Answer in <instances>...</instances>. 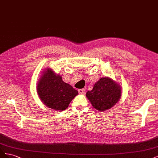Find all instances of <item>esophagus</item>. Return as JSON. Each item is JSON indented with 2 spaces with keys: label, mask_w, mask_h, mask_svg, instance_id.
I'll use <instances>...</instances> for the list:
<instances>
[{
  "label": "esophagus",
  "mask_w": 158,
  "mask_h": 158,
  "mask_svg": "<svg viewBox=\"0 0 158 158\" xmlns=\"http://www.w3.org/2000/svg\"><path fill=\"white\" fill-rule=\"evenodd\" d=\"M78 92H79V94H84L85 93V89L84 88L79 89H78Z\"/></svg>",
  "instance_id": "34e87169"
}]
</instances>
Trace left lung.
Returning a JSON list of instances; mask_svg holds the SVG:
<instances>
[{"label": "left lung", "mask_w": 158, "mask_h": 158, "mask_svg": "<svg viewBox=\"0 0 158 158\" xmlns=\"http://www.w3.org/2000/svg\"><path fill=\"white\" fill-rule=\"evenodd\" d=\"M121 94V87L118 84L106 77L98 81L92 90L88 91L86 97L94 108L99 111H104L117 103Z\"/></svg>", "instance_id": "obj_1"}]
</instances>
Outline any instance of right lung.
I'll list each match as a JSON object with an SVG mask.
<instances>
[{
  "label": "right lung",
  "mask_w": 158,
  "mask_h": 158,
  "mask_svg": "<svg viewBox=\"0 0 158 158\" xmlns=\"http://www.w3.org/2000/svg\"><path fill=\"white\" fill-rule=\"evenodd\" d=\"M39 97L45 106L51 109L63 111L78 92L67 83L63 82L60 76L51 69L46 70L37 85Z\"/></svg>",
  "instance_id": "add662e5"
}]
</instances>
